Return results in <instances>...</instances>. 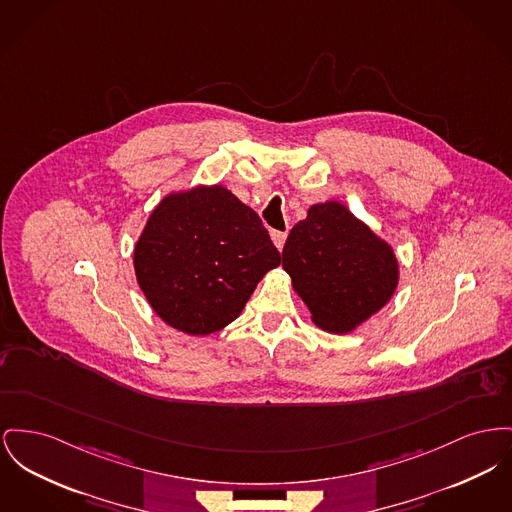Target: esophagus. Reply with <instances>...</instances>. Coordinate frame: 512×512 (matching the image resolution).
<instances>
[{
    "label": "esophagus",
    "mask_w": 512,
    "mask_h": 512,
    "mask_svg": "<svg viewBox=\"0 0 512 512\" xmlns=\"http://www.w3.org/2000/svg\"><path fill=\"white\" fill-rule=\"evenodd\" d=\"M271 240L272 243H274V247H276L278 251H282V247H284V243H286V232H278V230H272Z\"/></svg>",
    "instance_id": "1"
}]
</instances>
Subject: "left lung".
Segmentation results:
<instances>
[{"mask_svg":"<svg viewBox=\"0 0 512 512\" xmlns=\"http://www.w3.org/2000/svg\"><path fill=\"white\" fill-rule=\"evenodd\" d=\"M282 269L323 331L348 334L379 313L398 288L391 243L340 201L307 209L282 249Z\"/></svg>","mask_w":512,"mask_h":512,"instance_id":"left-lung-1","label":"left lung"}]
</instances>
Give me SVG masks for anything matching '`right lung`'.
<instances>
[{
  "label": "right lung",
  "mask_w": 512,
  "mask_h": 512,
  "mask_svg": "<svg viewBox=\"0 0 512 512\" xmlns=\"http://www.w3.org/2000/svg\"><path fill=\"white\" fill-rule=\"evenodd\" d=\"M278 265L280 253L257 212L220 183L170 191L133 249L137 284L152 311L191 336L236 321Z\"/></svg>",
  "instance_id": "1"
}]
</instances>
